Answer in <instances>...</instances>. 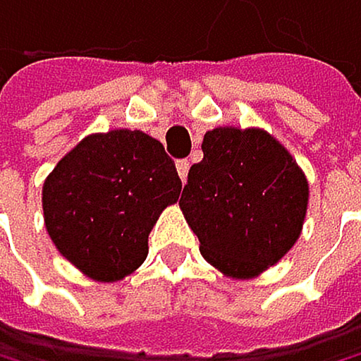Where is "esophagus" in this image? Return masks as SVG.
Here are the masks:
<instances>
[{"mask_svg": "<svg viewBox=\"0 0 361 361\" xmlns=\"http://www.w3.org/2000/svg\"><path fill=\"white\" fill-rule=\"evenodd\" d=\"M176 169H178L180 180L185 183V180H188V173H190V160H178L176 162Z\"/></svg>", "mask_w": 361, "mask_h": 361, "instance_id": "esophagus-1", "label": "esophagus"}]
</instances>
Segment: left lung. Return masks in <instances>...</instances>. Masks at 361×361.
<instances>
[{
    "label": "left lung",
    "instance_id": "1",
    "mask_svg": "<svg viewBox=\"0 0 361 361\" xmlns=\"http://www.w3.org/2000/svg\"><path fill=\"white\" fill-rule=\"evenodd\" d=\"M180 208L208 262L231 278H253L298 240L307 180L289 151L259 128L221 126L203 137Z\"/></svg>",
    "mask_w": 361,
    "mask_h": 361
}]
</instances>
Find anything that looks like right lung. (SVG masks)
<instances>
[{
    "mask_svg": "<svg viewBox=\"0 0 361 361\" xmlns=\"http://www.w3.org/2000/svg\"><path fill=\"white\" fill-rule=\"evenodd\" d=\"M180 188L158 140L142 130L90 135L44 180L47 233L85 276L121 280L145 262L151 228Z\"/></svg>",
    "mask_w": 361,
    "mask_h": 361,
    "instance_id": "right-lung-1",
    "label": "right lung"
}]
</instances>
